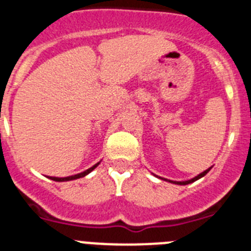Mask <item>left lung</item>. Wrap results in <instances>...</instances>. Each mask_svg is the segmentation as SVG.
I'll use <instances>...</instances> for the list:
<instances>
[{
  "mask_svg": "<svg viewBox=\"0 0 251 251\" xmlns=\"http://www.w3.org/2000/svg\"><path fill=\"white\" fill-rule=\"evenodd\" d=\"M211 169H212V167H210V168H208V169H206V171H204V172H202V173H200V174H198V176H196V177H193V178H192V179H188V180H171V179H167V178L159 177V176H156V174H154V173H152V174H154L155 177L160 178V179H163V180H167V182L173 183V184H179V186H186V184H189V183H193V182H196V180L200 179V178L204 177V176H206V174L211 171Z\"/></svg>",
  "mask_w": 251,
  "mask_h": 251,
  "instance_id": "8db88e82",
  "label": "left lung"
}]
</instances>
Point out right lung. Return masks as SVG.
Returning <instances> with one entry per match:
<instances>
[{"label":"right lung","mask_w":251,"mask_h":251,"mask_svg":"<svg viewBox=\"0 0 251 251\" xmlns=\"http://www.w3.org/2000/svg\"><path fill=\"white\" fill-rule=\"evenodd\" d=\"M100 163H101V162L96 163V164L93 165V167L88 168V169H87V171L82 172V173L74 174V176H69V177H62V178H60V177H48V178H49V179H51V180H55V182H68V180H74V179H78V178L86 177L87 174H89V173H91V172L93 171V169H96V168H97V165H99Z\"/></svg>","instance_id":"right-lung-1"}]
</instances>
